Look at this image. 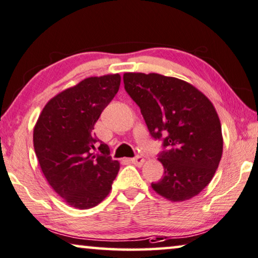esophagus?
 <instances>
[{
	"label": "esophagus",
	"instance_id": "1",
	"mask_svg": "<svg viewBox=\"0 0 258 258\" xmlns=\"http://www.w3.org/2000/svg\"><path fill=\"white\" fill-rule=\"evenodd\" d=\"M131 161H132V163L137 164V166H142V164H144V162H145V159L142 156L138 155L136 157H133V159H131Z\"/></svg>",
	"mask_w": 258,
	"mask_h": 258
}]
</instances>
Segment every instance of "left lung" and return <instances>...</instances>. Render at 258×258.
<instances>
[{
  "label": "left lung",
  "instance_id": "obj_1",
  "mask_svg": "<svg viewBox=\"0 0 258 258\" xmlns=\"http://www.w3.org/2000/svg\"><path fill=\"white\" fill-rule=\"evenodd\" d=\"M125 90L140 107L151 136L162 141L164 175L154 191L171 202L187 201L205 189L222 155L218 113L209 98L185 81L125 73Z\"/></svg>",
  "mask_w": 258,
  "mask_h": 258
}]
</instances>
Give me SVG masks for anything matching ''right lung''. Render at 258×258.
Wrapping results in <instances>:
<instances>
[{
    "mask_svg": "<svg viewBox=\"0 0 258 258\" xmlns=\"http://www.w3.org/2000/svg\"><path fill=\"white\" fill-rule=\"evenodd\" d=\"M120 86V75L88 78L53 97L33 130V147L49 185L68 205H98L111 190L119 162L105 154L94 126Z\"/></svg>",
    "mask_w": 258,
    "mask_h": 258,
    "instance_id": "add662e5",
    "label": "right lung"
}]
</instances>
